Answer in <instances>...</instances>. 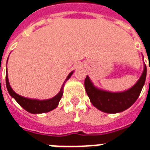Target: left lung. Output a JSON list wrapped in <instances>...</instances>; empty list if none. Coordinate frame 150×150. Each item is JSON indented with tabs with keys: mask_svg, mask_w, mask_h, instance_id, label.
<instances>
[{
	"mask_svg": "<svg viewBox=\"0 0 150 150\" xmlns=\"http://www.w3.org/2000/svg\"><path fill=\"white\" fill-rule=\"evenodd\" d=\"M146 64H144L142 75L139 80L137 82V83L130 89L119 93H112L98 89L93 85L89 76H86L84 82V86L92 105L101 111L108 114L119 113L128 109L136 102L137 98L140 95L146 82Z\"/></svg>",
	"mask_w": 150,
	"mask_h": 150,
	"instance_id": "obj_1",
	"label": "left lung"
}]
</instances>
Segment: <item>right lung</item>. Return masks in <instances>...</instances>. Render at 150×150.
Segmentation results:
<instances>
[{"mask_svg": "<svg viewBox=\"0 0 150 150\" xmlns=\"http://www.w3.org/2000/svg\"><path fill=\"white\" fill-rule=\"evenodd\" d=\"M8 61V60H7ZM7 67V64H6ZM0 71H1V64H0ZM73 72L71 71L70 73L68 76L67 77L66 82L67 79H69L71 78V76L73 74ZM5 81H6V87H7L8 92V94L11 95V97H13L15 100L18 103L20 106L23 107L25 110H27L29 113L32 114H40V113H47L51 110H52L55 108H56L58 106V104L60 101L61 98L63 96V89H64V85L61 87L60 91L59 92L58 95H55V97L50 99H47V100H37V99H31V98H27L22 97L21 95H17L16 93L13 91V90L12 89V87L10 86V84L8 83V79L7 73H6V77H5ZM1 83V79H0Z\"/></svg>", "mask_w": 150, "mask_h": 150, "instance_id": "add662e5", "label": "right lung"}]
</instances>
